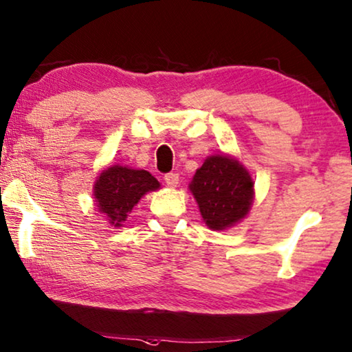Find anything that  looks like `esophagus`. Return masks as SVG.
I'll return each instance as SVG.
<instances>
[{
  "label": "esophagus",
  "mask_w": 352,
  "mask_h": 352,
  "mask_svg": "<svg viewBox=\"0 0 352 352\" xmlns=\"http://www.w3.org/2000/svg\"><path fill=\"white\" fill-rule=\"evenodd\" d=\"M164 182L169 188H175L178 185V174H175V172H169V174L164 175Z\"/></svg>",
  "instance_id": "34e87169"
}]
</instances>
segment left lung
Listing matches in <instances>:
<instances>
[{
	"mask_svg": "<svg viewBox=\"0 0 352 352\" xmlns=\"http://www.w3.org/2000/svg\"><path fill=\"white\" fill-rule=\"evenodd\" d=\"M189 188L205 224L213 230H224L241 221L252 205L254 182L249 172L224 155L205 160Z\"/></svg>",
	"mask_w": 352,
	"mask_h": 352,
	"instance_id": "1",
	"label": "left lung"
}]
</instances>
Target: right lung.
Here are the masks:
<instances>
[{"label": "right lung", "instance_id": "add662e5", "mask_svg": "<svg viewBox=\"0 0 352 352\" xmlns=\"http://www.w3.org/2000/svg\"><path fill=\"white\" fill-rule=\"evenodd\" d=\"M160 188L156 178L147 170L113 166L97 178L94 196L98 210L108 216L111 226L120 227L139 199L148 191Z\"/></svg>", "mask_w": 352, "mask_h": 352}]
</instances>
